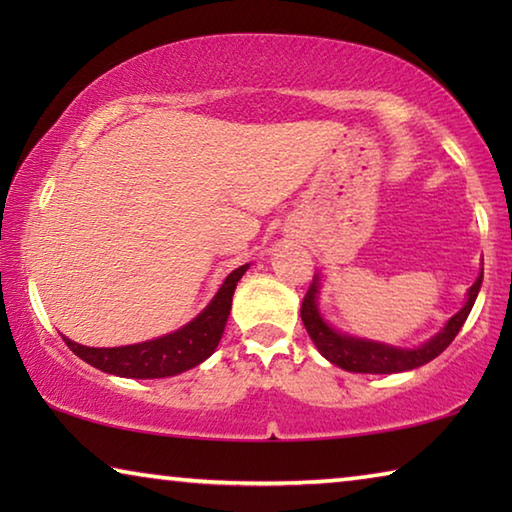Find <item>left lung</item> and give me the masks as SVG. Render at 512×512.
Here are the masks:
<instances>
[{
  "mask_svg": "<svg viewBox=\"0 0 512 512\" xmlns=\"http://www.w3.org/2000/svg\"><path fill=\"white\" fill-rule=\"evenodd\" d=\"M483 282V268L476 282L467 289L465 305L456 311V314L440 327V332L431 336L429 341L415 348H397V345H388L372 339H361V336H352L339 332L323 318L318 309V293H320V275H314V282L307 291L305 300H302V323L307 327L309 339L314 341L318 352L323 357L348 372H368V375H393V372H406L413 368H420L431 359H436L449 343L456 339L461 332L463 323L470 316L474 307V300L479 296Z\"/></svg>",
  "mask_w": 512,
  "mask_h": 512,
  "instance_id": "left-lung-1",
  "label": "left lung"
}]
</instances>
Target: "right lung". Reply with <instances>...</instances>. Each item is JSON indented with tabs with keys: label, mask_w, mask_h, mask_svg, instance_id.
<instances>
[{
	"label": "right lung",
	"mask_w": 512,
	"mask_h": 512,
	"mask_svg": "<svg viewBox=\"0 0 512 512\" xmlns=\"http://www.w3.org/2000/svg\"><path fill=\"white\" fill-rule=\"evenodd\" d=\"M248 268L250 264L235 268L225 277L221 289L214 293L210 305L194 320H189L187 325L171 334L144 343L119 345V348H88V345L74 343L67 336H63V341L76 357H81L85 363H90L101 372H108V375L128 379H160L180 375V372L192 370L207 357H212L223 336L225 323H228L237 282Z\"/></svg>",
	"instance_id": "right-lung-1"
}]
</instances>
